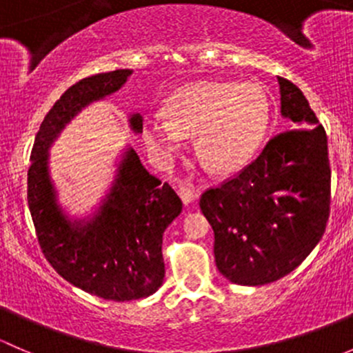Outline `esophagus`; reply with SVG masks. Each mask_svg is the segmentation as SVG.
<instances>
[{
	"label": "esophagus",
	"instance_id": "1",
	"mask_svg": "<svg viewBox=\"0 0 353 353\" xmlns=\"http://www.w3.org/2000/svg\"><path fill=\"white\" fill-rule=\"evenodd\" d=\"M177 193H179V196L183 199L184 205H190V203H193L198 196L194 188L190 186V184H179V186H177Z\"/></svg>",
	"mask_w": 353,
	"mask_h": 353
}]
</instances>
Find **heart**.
Masks as SVG:
<instances>
[{
	"label": "heart",
	"mask_w": 353,
	"mask_h": 353,
	"mask_svg": "<svg viewBox=\"0 0 353 353\" xmlns=\"http://www.w3.org/2000/svg\"><path fill=\"white\" fill-rule=\"evenodd\" d=\"M165 116L143 119L145 143L157 159L170 162L196 134L199 159L215 172H236L261 147L272 117L266 92L254 83L198 81L174 92Z\"/></svg>",
	"instance_id": "heart-1"
}]
</instances>
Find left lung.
I'll list each match as a JSON object with an SVG mask.
<instances>
[{
    "label": "left lung",
    "mask_w": 353,
    "mask_h": 353,
    "mask_svg": "<svg viewBox=\"0 0 353 353\" xmlns=\"http://www.w3.org/2000/svg\"><path fill=\"white\" fill-rule=\"evenodd\" d=\"M279 83L280 110L294 130L273 137L258 159L199 199L215 234L216 268L237 285H265L294 272L330 216L325 128L301 88L282 77Z\"/></svg>",
    "instance_id": "8db88e82"
}]
</instances>
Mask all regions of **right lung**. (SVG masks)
Segmentation results:
<instances>
[{"label": "right lung", "mask_w": 353, "mask_h": 353, "mask_svg": "<svg viewBox=\"0 0 353 353\" xmlns=\"http://www.w3.org/2000/svg\"><path fill=\"white\" fill-rule=\"evenodd\" d=\"M131 70H116L71 85L46 114L32 148L27 199L39 245L52 268L71 285L105 301H137L162 285V236L183 210L167 183L152 176L133 148H126L112 188L90 220H70L56 201L49 177V147L88 104L126 83ZM141 133L140 114L130 117Z\"/></svg>", "instance_id": "obj_1"}]
</instances>
